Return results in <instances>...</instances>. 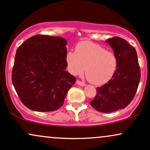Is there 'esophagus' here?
<instances>
[{
	"label": "esophagus",
	"mask_w": 150,
	"mask_h": 150,
	"mask_svg": "<svg viewBox=\"0 0 150 150\" xmlns=\"http://www.w3.org/2000/svg\"><path fill=\"white\" fill-rule=\"evenodd\" d=\"M77 84H78V85H80V86H84L86 85V84L84 82H81V81H80V80H77Z\"/></svg>",
	"instance_id": "obj_1"
}]
</instances>
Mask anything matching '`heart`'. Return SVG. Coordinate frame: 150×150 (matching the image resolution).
<instances>
[{
  "instance_id": "b5f03b06",
  "label": "heart",
  "mask_w": 150,
  "mask_h": 150,
  "mask_svg": "<svg viewBox=\"0 0 150 150\" xmlns=\"http://www.w3.org/2000/svg\"><path fill=\"white\" fill-rule=\"evenodd\" d=\"M76 52H68L66 60L70 73L85 74L91 83L96 85L105 84L111 80L117 70V58L113 53L102 47L89 42H82L76 47Z\"/></svg>"
}]
</instances>
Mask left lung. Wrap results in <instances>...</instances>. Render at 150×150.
<instances>
[{
  "instance_id": "left-lung-1",
  "label": "left lung",
  "mask_w": 150,
  "mask_h": 150,
  "mask_svg": "<svg viewBox=\"0 0 150 150\" xmlns=\"http://www.w3.org/2000/svg\"><path fill=\"white\" fill-rule=\"evenodd\" d=\"M105 42L117 58V70L111 80L97 88V94L90 104L97 111L110 113L124 109L133 100L140 80V70L136 50L127 40L114 37Z\"/></svg>"
}]
</instances>
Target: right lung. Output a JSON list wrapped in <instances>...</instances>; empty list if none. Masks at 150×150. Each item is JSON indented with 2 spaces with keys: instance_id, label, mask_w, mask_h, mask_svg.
I'll list each match as a JSON object with an SVG mask.
<instances>
[{
  "instance_id": "obj_1",
  "label": "right lung",
  "mask_w": 150,
  "mask_h": 150,
  "mask_svg": "<svg viewBox=\"0 0 150 150\" xmlns=\"http://www.w3.org/2000/svg\"><path fill=\"white\" fill-rule=\"evenodd\" d=\"M66 45L63 38L36 35L17 49L12 81L21 101L28 109L51 112L64 104L76 80L66 70Z\"/></svg>"
}]
</instances>
